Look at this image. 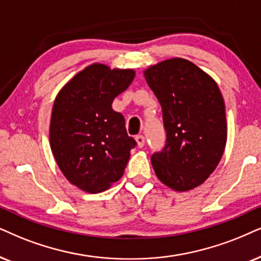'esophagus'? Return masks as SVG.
I'll use <instances>...</instances> for the list:
<instances>
[{"mask_svg": "<svg viewBox=\"0 0 261 261\" xmlns=\"http://www.w3.org/2000/svg\"><path fill=\"white\" fill-rule=\"evenodd\" d=\"M136 142L138 144V147L142 148L144 146V143H146V138H144L143 135H137L136 136Z\"/></svg>", "mask_w": 261, "mask_h": 261, "instance_id": "esophagus-1", "label": "esophagus"}]
</instances>
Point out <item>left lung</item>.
Here are the masks:
<instances>
[{
    "label": "left lung",
    "mask_w": 261,
    "mask_h": 261,
    "mask_svg": "<svg viewBox=\"0 0 261 261\" xmlns=\"http://www.w3.org/2000/svg\"><path fill=\"white\" fill-rule=\"evenodd\" d=\"M163 110L166 144L151 155L165 186L194 189L219 164L226 144L225 105L216 82L186 59H170L144 71Z\"/></svg>",
    "instance_id": "8db88e82"
}]
</instances>
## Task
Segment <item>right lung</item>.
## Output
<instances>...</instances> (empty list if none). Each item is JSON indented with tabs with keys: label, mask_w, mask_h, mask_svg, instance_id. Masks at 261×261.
Here are the masks:
<instances>
[{
	"label": "right lung",
	"mask_w": 261,
	"mask_h": 261,
	"mask_svg": "<svg viewBox=\"0 0 261 261\" xmlns=\"http://www.w3.org/2000/svg\"><path fill=\"white\" fill-rule=\"evenodd\" d=\"M134 77L133 70L94 64L75 74L55 98L50 148L59 169L81 190L101 193L123 176L137 143L112 102Z\"/></svg>",
	"instance_id": "1"
}]
</instances>
